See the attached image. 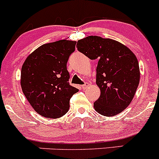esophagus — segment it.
Here are the masks:
<instances>
[{"instance_id": "1", "label": "esophagus", "mask_w": 159, "mask_h": 159, "mask_svg": "<svg viewBox=\"0 0 159 159\" xmlns=\"http://www.w3.org/2000/svg\"><path fill=\"white\" fill-rule=\"evenodd\" d=\"M88 87H89V84H83V85H81V89H84V90L87 89Z\"/></svg>"}]
</instances>
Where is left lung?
Wrapping results in <instances>:
<instances>
[{"label": "left lung", "mask_w": 159, "mask_h": 159, "mask_svg": "<svg viewBox=\"0 0 159 159\" xmlns=\"http://www.w3.org/2000/svg\"><path fill=\"white\" fill-rule=\"evenodd\" d=\"M77 48L91 60L98 59L96 84L101 94L94 103V110L106 117L122 112L132 101L140 81L135 54L119 41L99 36L79 40Z\"/></svg>", "instance_id": "left-lung-1"}]
</instances>
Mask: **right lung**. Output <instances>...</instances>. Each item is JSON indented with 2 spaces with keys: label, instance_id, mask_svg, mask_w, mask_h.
Returning <instances> with one entry per match:
<instances>
[{
  "label": "right lung",
  "instance_id": "1",
  "mask_svg": "<svg viewBox=\"0 0 159 159\" xmlns=\"http://www.w3.org/2000/svg\"><path fill=\"white\" fill-rule=\"evenodd\" d=\"M76 41L60 40L40 46L27 57L20 72L22 91L34 110L47 118H58L70 108L78 89L68 82L67 62Z\"/></svg>",
  "mask_w": 159,
  "mask_h": 159
}]
</instances>
